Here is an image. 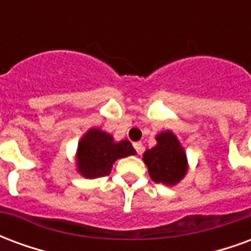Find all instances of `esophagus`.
<instances>
[{
    "instance_id": "esophagus-1",
    "label": "esophagus",
    "mask_w": 251,
    "mask_h": 251,
    "mask_svg": "<svg viewBox=\"0 0 251 251\" xmlns=\"http://www.w3.org/2000/svg\"><path fill=\"white\" fill-rule=\"evenodd\" d=\"M133 147H134V149H136V152L138 153V154H141V153L144 152V145H142L141 142H134Z\"/></svg>"
}]
</instances>
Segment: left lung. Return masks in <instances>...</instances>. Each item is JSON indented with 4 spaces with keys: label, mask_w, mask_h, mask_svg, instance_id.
<instances>
[{
    "label": "left lung",
    "mask_w": 251,
    "mask_h": 251,
    "mask_svg": "<svg viewBox=\"0 0 251 251\" xmlns=\"http://www.w3.org/2000/svg\"><path fill=\"white\" fill-rule=\"evenodd\" d=\"M157 144L147 149L142 160L147 164L148 172L154 183L176 185L188 172V160L184 147L171 130L158 133Z\"/></svg>",
    "instance_id": "8db88e82"
}]
</instances>
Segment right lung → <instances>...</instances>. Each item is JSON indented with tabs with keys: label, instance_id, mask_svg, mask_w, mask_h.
Instances as JSON below:
<instances>
[{
	"label": "right lung",
	"instance_id": "right-lung-1",
	"mask_svg": "<svg viewBox=\"0 0 251 251\" xmlns=\"http://www.w3.org/2000/svg\"><path fill=\"white\" fill-rule=\"evenodd\" d=\"M136 154L130 141H115L114 137L98 127L88 129L77 142L76 171L84 179H98L111 172L118 158Z\"/></svg>",
	"mask_w": 251,
	"mask_h": 251
}]
</instances>
